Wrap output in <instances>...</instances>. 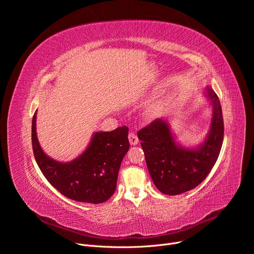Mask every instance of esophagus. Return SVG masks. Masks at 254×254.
I'll return each instance as SVG.
<instances>
[{"mask_svg":"<svg viewBox=\"0 0 254 254\" xmlns=\"http://www.w3.org/2000/svg\"><path fill=\"white\" fill-rule=\"evenodd\" d=\"M128 139H129L130 144H132V146H135V144H137V142H138V138H137L136 134L133 132L128 133Z\"/></svg>","mask_w":254,"mask_h":254,"instance_id":"34e87169","label":"esophagus"}]
</instances>
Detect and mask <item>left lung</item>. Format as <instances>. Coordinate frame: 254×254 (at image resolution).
Here are the masks:
<instances>
[{
	"instance_id": "8db88e82",
	"label": "left lung",
	"mask_w": 254,
	"mask_h": 254,
	"mask_svg": "<svg viewBox=\"0 0 254 254\" xmlns=\"http://www.w3.org/2000/svg\"><path fill=\"white\" fill-rule=\"evenodd\" d=\"M213 106L212 123L205 141L196 149L180 147L166 121L157 119L137 131L147 167L155 186L166 195H179L202 183L219 157L224 124L220 100L206 88Z\"/></svg>"
}]
</instances>
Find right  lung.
I'll return each instance as SVG.
<instances>
[{
  "label": "right lung",
  "mask_w": 254,
  "mask_h": 254,
  "mask_svg": "<svg viewBox=\"0 0 254 254\" xmlns=\"http://www.w3.org/2000/svg\"><path fill=\"white\" fill-rule=\"evenodd\" d=\"M35 112L32 120L34 157L48 182L65 197L84 203L99 204L116 191L122 161L129 149L128 128L95 132L85 152L69 163L54 161L42 151L36 133Z\"/></svg>",
  "instance_id": "1"
}]
</instances>
